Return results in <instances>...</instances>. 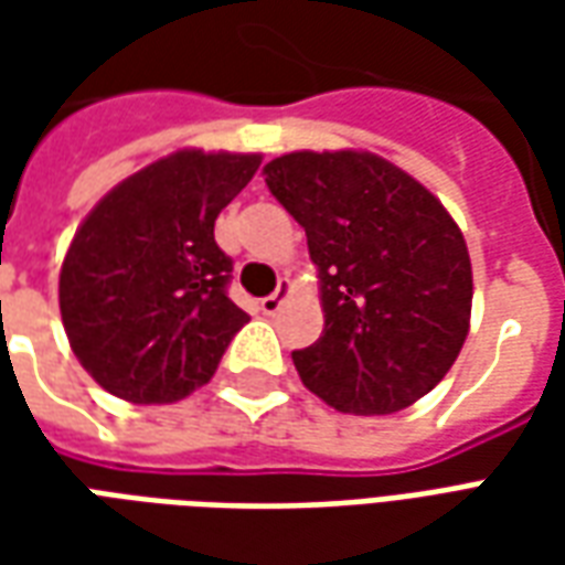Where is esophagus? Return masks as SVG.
Segmentation results:
<instances>
[{"label": "esophagus", "instance_id": "34e87169", "mask_svg": "<svg viewBox=\"0 0 565 565\" xmlns=\"http://www.w3.org/2000/svg\"><path fill=\"white\" fill-rule=\"evenodd\" d=\"M287 294H290V278H281L275 294L266 296V299H259V311H263V315H269V318L271 315H278L284 306V299H287Z\"/></svg>", "mask_w": 565, "mask_h": 565}]
</instances>
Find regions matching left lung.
<instances>
[{"instance_id": "8db88e82", "label": "left lung", "mask_w": 565, "mask_h": 565, "mask_svg": "<svg viewBox=\"0 0 565 565\" xmlns=\"http://www.w3.org/2000/svg\"><path fill=\"white\" fill-rule=\"evenodd\" d=\"M263 174L318 266L323 332L294 351L302 384L351 415L417 403L469 332L472 263L460 226L420 181L369 150H296Z\"/></svg>"}]
</instances>
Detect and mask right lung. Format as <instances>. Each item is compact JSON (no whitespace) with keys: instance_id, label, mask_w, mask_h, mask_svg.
<instances>
[{"instance_id":"obj_1","label":"right lung","mask_w":565,"mask_h":565,"mask_svg":"<svg viewBox=\"0 0 565 565\" xmlns=\"http://www.w3.org/2000/svg\"><path fill=\"white\" fill-rule=\"evenodd\" d=\"M259 160L174 150L120 181L81 223L60 269V315L99 387L160 405L209 384L247 323L226 294L233 259L214 242V221Z\"/></svg>"}]
</instances>
